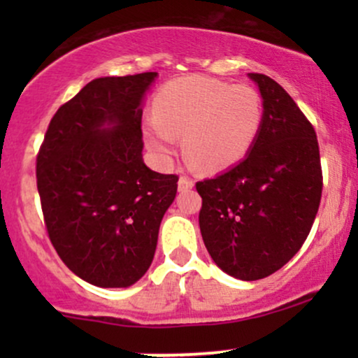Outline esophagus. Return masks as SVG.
Listing matches in <instances>:
<instances>
[{
	"instance_id": "34e87169",
	"label": "esophagus",
	"mask_w": 358,
	"mask_h": 358,
	"mask_svg": "<svg viewBox=\"0 0 358 358\" xmlns=\"http://www.w3.org/2000/svg\"><path fill=\"white\" fill-rule=\"evenodd\" d=\"M193 185H195V182H193V178H190V176H180L178 190H190V188H193Z\"/></svg>"
}]
</instances>
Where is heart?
Returning a JSON list of instances; mask_svg holds the SVG:
<instances>
[{
	"label": "heart",
	"instance_id": "b5f03b06",
	"mask_svg": "<svg viewBox=\"0 0 358 358\" xmlns=\"http://www.w3.org/2000/svg\"><path fill=\"white\" fill-rule=\"evenodd\" d=\"M262 121L264 104L254 87L190 76L159 90L145 138L150 150L168 162L175 153L176 136H183V153L193 165L220 171L249 153Z\"/></svg>",
	"mask_w": 358,
	"mask_h": 358
}]
</instances>
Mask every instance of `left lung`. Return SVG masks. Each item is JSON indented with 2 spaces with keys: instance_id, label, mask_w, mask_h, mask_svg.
Returning a JSON list of instances; mask_svg holds the SVG:
<instances>
[{
  "instance_id": "8db88e82",
  "label": "left lung",
  "mask_w": 358,
  "mask_h": 358,
  "mask_svg": "<svg viewBox=\"0 0 358 358\" xmlns=\"http://www.w3.org/2000/svg\"><path fill=\"white\" fill-rule=\"evenodd\" d=\"M264 104L261 133L239 165L196 182L205 248L242 281L276 273L301 249L323 190L315 127L276 80L249 73Z\"/></svg>"
}]
</instances>
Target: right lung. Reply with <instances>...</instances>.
<instances>
[{"label": "right lung", "instance_id": "right-lung-1", "mask_svg": "<svg viewBox=\"0 0 358 358\" xmlns=\"http://www.w3.org/2000/svg\"><path fill=\"white\" fill-rule=\"evenodd\" d=\"M155 77L89 82L53 114L36 155L48 239L64 264L94 286L126 287L146 273L178 188V176L143 162L141 101Z\"/></svg>", "mask_w": 358, "mask_h": 358}]
</instances>
